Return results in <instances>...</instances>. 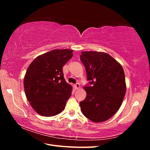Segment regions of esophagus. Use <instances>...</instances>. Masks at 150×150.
Returning <instances> with one entry per match:
<instances>
[{
  "mask_svg": "<svg viewBox=\"0 0 150 150\" xmlns=\"http://www.w3.org/2000/svg\"><path fill=\"white\" fill-rule=\"evenodd\" d=\"M74 87L75 89H78L80 88V84L79 83H76V84L74 85Z\"/></svg>",
  "mask_w": 150,
  "mask_h": 150,
  "instance_id": "34e87169",
  "label": "esophagus"
}]
</instances>
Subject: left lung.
Here are the masks:
<instances>
[{"mask_svg": "<svg viewBox=\"0 0 150 150\" xmlns=\"http://www.w3.org/2000/svg\"><path fill=\"white\" fill-rule=\"evenodd\" d=\"M80 58L89 84L84 86L86 97L80 102L81 112L93 122L106 121L119 110L125 96L123 69L105 52L84 51Z\"/></svg>", "mask_w": 150, "mask_h": 150, "instance_id": "obj_1", "label": "left lung"}]
</instances>
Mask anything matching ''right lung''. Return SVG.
I'll return each mask as SVG.
<instances>
[{
    "label": "right lung",
    "instance_id": "1",
    "mask_svg": "<svg viewBox=\"0 0 150 150\" xmlns=\"http://www.w3.org/2000/svg\"><path fill=\"white\" fill-rule=\"evenodd\" d=\"M70 49H54L36 57L24 79L25 96L31 106L43 116H53L64 110L71 95V86L64 78L62 67L72 57Z\"/></svg>",
    "mask_w": 150,
    "mask_h": 150
}]
</instances>
